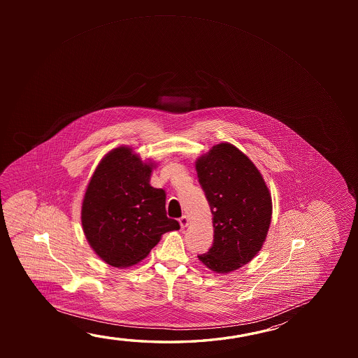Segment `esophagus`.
<instances>
[{"mask_svg":"<svg viewBox=\"0 0 358 358\" xmlns=\"http://www.w3.org/2000/svg\"><path fill=\"white\" fill-rule=\"evenodd\" d=\"M178 222H180L181 229H185V227H187L188 223H189V220H188L187 216H182L181 218L178 220Z\"/></svg>","mask_w":358,"mask_h":358,"instance_id":"1","label":"esophagus"}]
</instances>
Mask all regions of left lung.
<instances>
[{
  "label": "left lung",
  "mask_w": 358,
  "mask_h": 358,
  "mask_svg": "<svg viewBox=\"0 0 358 358\" xmlns=\"http://www.w3.org/2000/svg\"><path fill=\"white\" fill-rule=\"evenodd\" d=\"M196 171L213 216V243L199 259L213 272L229 273L264 245L272 217L270 191L252 161L227 142L201 156Z\"/></svg>",
  "instance_id": "obj_1"
}]
</instances>
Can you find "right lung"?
Wrapping results in <instances>:
<instances>
[{"label": "right lung", "mask_w": 358, "mask_h": 358, "mask_svg": "<svg viewBox=\"0 0 358 358\" xmlns=\"http://www.w3.org/2000/svg\"><path fill=\"white\" fill-rule=\"evenodd\" d=\"M152 167L131 147H117L101 159L88 183L83 232L96 255L113 267L138 264L161 236L180 229L166 215V192L150 185Z\"/></svg>", "instance_id": "add662e5"}]
</instances>
